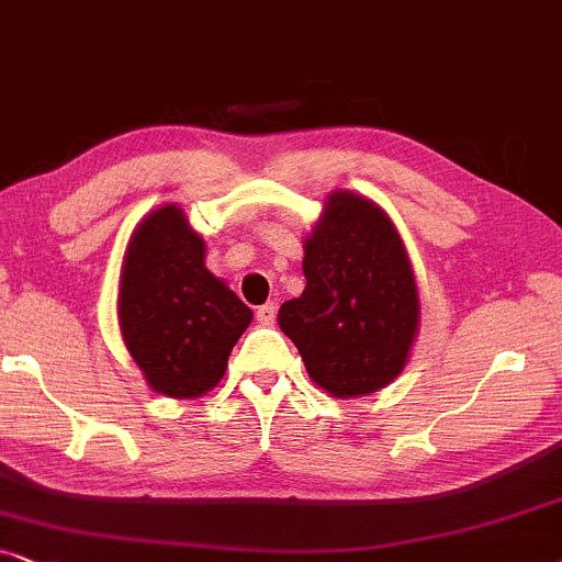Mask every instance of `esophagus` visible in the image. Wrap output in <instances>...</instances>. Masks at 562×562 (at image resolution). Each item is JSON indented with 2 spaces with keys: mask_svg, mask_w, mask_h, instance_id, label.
Listing matches in <instances>:
<instances>
[{
  "mask_svg": "<svg viewBox=\"0 0 562 562\" xmlns=\"http://www.w3.org/2000/svg\"><path fill=\"white\" fill-rule=\"evenodd\" d=\"M256 317H258V322L260 325H273L276 322V304H263V306H258V312H256Z\"/></svg>",
  "mask_w": 562,
  "mask_h": 562,
  "instance_id": "34e87169",
  "label": "esophagus"
}]
</instances>
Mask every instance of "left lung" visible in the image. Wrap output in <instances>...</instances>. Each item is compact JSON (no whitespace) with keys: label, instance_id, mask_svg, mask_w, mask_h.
Returning <instances> with one entry per match:
<instances>
[{"label":"left lung","instance_id":"left-lung-1","mask_svg":"<svg viewBox=\"0 0 562 562\" xmlns=\"http://www.w3.org/2000/svg\"><path fill=\"white\" fill-rule=\"evenodd\" d=\"M302 296L279 327L327 394H373L404 371L419 327V294L389 214L352 191H333L304 243Z\"/></svg>","mask_w":562,"mask_h":562}]
</instances>
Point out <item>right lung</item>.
Wrapping results in <instances>:
<instances>
[{
	"label": "right lung",
	"mask_w": 562,
	"mask_h": 562,
	"mask_svg": "<svg viewBox=\"0 0 562 562\" xmlns=\"http://www.w3.org/2000/svg\"><path fill=\"white\" fill-rule=\"evenodd\" d=\"M120 327L156 394L196 398L220 383L252 312L206 271L204 240L181 206L150 212L130 237L120 279Z\"/></svg>",
	"instance_id": "1"
}]
</instances>
